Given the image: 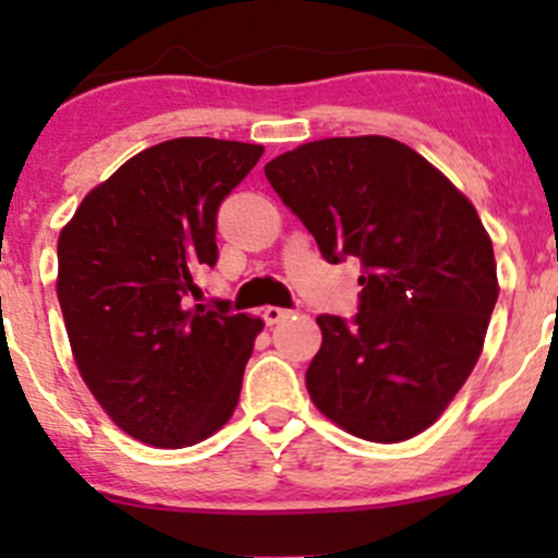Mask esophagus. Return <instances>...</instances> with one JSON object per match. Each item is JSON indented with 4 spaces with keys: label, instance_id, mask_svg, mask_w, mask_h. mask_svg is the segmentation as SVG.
Returning a JSON list of instances; mask_svg holds the SVG:
<instances>
[{
    "label": "esophagus",
    "instance_id": "1",
    "mask_svg": "<svg viewBox=\"0 0 558 558\" xmlns=\"http://www.w3.org/2000/svg\"><path fill=\"white\" fill-rule=\"evenodd\" d=\"M289 315H291V311H286V307H275V305L264 307V320H267L269 326L280 324V320H283V318H289Z\"/></svg>",
    "mask_w": 558,
    "mask_h": 558
}]
</instances>
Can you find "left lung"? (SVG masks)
Returning <instances> with one entry per match:
<instances>
[{
	"mask_svg": "<svg viewBox=\"0 0 558 558\" xmlns=\"http://www.w3.org/2000/svg\"><path fill=\"white\" fill-rule=\"evenodd\" d=\"M264 174L326 262L364 264L356 318H315L313 404L369 442L429 429L475 369L499 296L475 205L424 156L380 134L305 143Z\"/></svg>",
	"mask_w": 558,
	"mask_h": 558,
	"instance_id": "8db88e82",
	"label": "left lung"
}]
</instances>
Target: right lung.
Here are the masks:
<instances>
[{
	"label": "right lung",
	"instance_id": "obj_1",
	"mask_svg": "<svg viewBox=\"0 0 558 558\" xmlns=\"http://www.w3.org/2000/svg\"><path fill=\"white\" fill-rule=\"evenodd\" d=\"M262 145L178 137L92 189L59 234L56 294L77 373L129 437L185 448L240 402L262 318L194 305L218 258L216 213Z\"/></svg>",
	"mask_w": 558,
	"mask_h": 558
}]
</instances>
